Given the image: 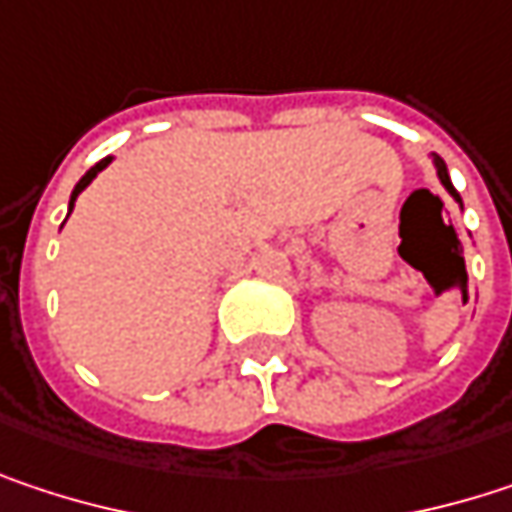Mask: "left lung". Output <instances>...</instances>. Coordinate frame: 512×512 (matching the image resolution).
I'll return each mask as SVG.
<instances>
[{
  "instance_id": "left-lung-1",
  "label": "left lung",
  "mask_w": 512,
  "mask_h": 512,
  "mask_svg": "<svg viewBox=\"0 0 512 512\" xmlns=\"http://www.w3.org/2000/svg\"><path fill=\"white\" fill-rule=\"evenodd\" d=\"M436 168H439V180H442V186H445V189H448V192H451V195H454V198L462 204L460 192L454 189V183H451V177H448V168H445V162H442L439 156H436Z\"/></svg>"
}]
</instances>
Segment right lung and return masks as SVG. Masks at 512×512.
I'll use <instances>...</instances> for the list:
<instances>
[{
	"label": "right lung",
	"instance_id": "1",
	"mask_svg": "<svg viewBox=\"0 0 512 512\" xmlns=\"http://www.w3.org/2000/svg\"><path fill=\"white\" fill-rule=\"evenodd\" d=\"M109 162H112V156L100 159V162H97L94 168H88V171H85V177H82V180L76 183V189H73V195H70V210H73V201H76V195H79V192H82V189H85V186H88V183H91V180H94V177H97V174H100V171L106 168V165H109Z\"/></svg>",
	"mask_w": 512,
	"mask_h": 512
}]
</instances>
